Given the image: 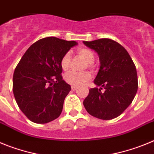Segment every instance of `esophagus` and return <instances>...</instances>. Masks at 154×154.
<instances>
[{"label": "esophagus", "mask_w": 154, "mask_h": 154, "mask_svg": "<svg viewBox=\"0 0 154 154\" xmlns=\"http://www.w3.org/2000/svg\"><path fill=\"white\" fill-rule=\"evenodd\" d=\"M76 89H77V87L75 86V85H72V90L75 91V90Z\"/></svg>", "instance_id": "1"}]
</instances>
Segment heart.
Masks as SVG:
<instances>
[{"label": "heart", "instance_id": "b5f03b06", "mask_svg": "<svg viewBox=\"0 0 154 154\" xmlns=\"http://www.w3.org/2000/svg\"><path fill=\"white\" fill-rule=\"evenodd\" d=\"M78 55L81 58L87 63L88 67L92 68V63L95 60V55L93 51L88 48H80L78 50ZM71 65V54L70 52L65 53L61 59V66L63 70L66 71L69 69ZM65 82L75 86H79L84 85L91 79V74L89 72H76L71 71L64 76Z\"/></svg>", "mask_w": 154, "mask_h": 154}]
</instances>
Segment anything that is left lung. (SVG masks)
<instances>
[{"label":"left lung","mask_w":154,"mask_h":154,"mask_svg":"<svg viewBox=\"0 0 154 154\" xmlns=\"http://www.w3.org/2000/svg\"><path fill=\"white\" fill-rule=\"evenodd\" d=\"M99 55L100 67L83 105L91 116L109 120L117 117L132 103L138 89L136 66L120 44L109 38L83 42ZM100 86V88H98ZM104 89V92L101 89Z\"/></svg>","instance_id":"obj_1"}]
</instances>
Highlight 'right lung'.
<instances>
[{
  "instance_id": "obj_1",
  "label": "right lung",
  "mask_w": 154,
  "mask_h": 154,
  "mask_svg": "<svg viewBox=\"0 0 154 154\" xmlns=\"http://www.w3.org/2000/svg\"><path fill=\"white\" fill-rule=\"evenodd\" d=\"M55 37L31 45L17 64L13 75V92L23 113L33 123H47L57 119L71 90L61 75V59L77 45Z\"/></svg>"
}]
</instances>
